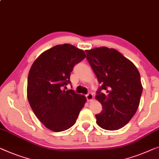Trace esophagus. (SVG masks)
Here are the masks:
<instances>
[{
    "mask_svg": "<svg viewBox=\"0 0 159 159\" xmlns=\"http://www.w3.org/2000/svg\"><path fill=\"white\" fill-rule=\"evenodd\" d=\"M86 98H87V101H89V102H91V101H93V99H94L93 94V93H89V94H87V95H86Z\"/></svg>",
    "mask_w": 159,
    "mask_h": 159,
    "instance_id": "obj_1",
    "label": "esophagus"
}]
</instances>
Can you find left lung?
Instances as JSON below:
<instances>
[{"instance_id": "1", "label": "left lung", "mask_w": 159, "mask_h": 159, "mask_svg": "<svg viewBox=\"0 0 159 159\" xmlns=\"http://www.w3.org/2000/svg\"><path fill=\"white\" fill-rule=\"evenodd\" d=\"M87 59L99 83L95 96L102 111L96 123L103 129L118 130L133 118L143 91L140 73L132 61L115 49L102 47L86 50ZM104 89L105 93H101Z\"/></svg>"}]
</instances>
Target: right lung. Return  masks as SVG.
Listing matches in <instances>:
<instances>
[{
	"label": "right lung",
	"mask_w": 159,
	"mask_h": 159,
	"mask_svg": "<svg viewBox=\"0 0 159 159\" xmlns=\"http://www.w3.org/2000/svg\"><path fill=\"white\" fill-rule=\"evenodd\" d=\"M83 50L69 43L54 46L39 56L31 66L27 98L37 118L48 129L61 132L76 123L86 97L65 90L70 72L85 58Z\"/></svg>",
	"instance_id": "obj_1"
}]
</instances>
